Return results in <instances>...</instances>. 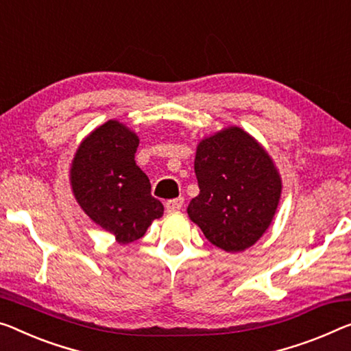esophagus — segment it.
<instances>
[{"instance_id": "obj_1", "label": "esophagus", "mask_w": 351, "mask_h": 351, "mask_svg": "<svg viewBox=\"0 0 351 351\" xmlns=\"http://www.w3.org/2000/svg\"><path fill=\"white\" fill-rule=\"evenodd\" d=\"M166 212L172 213V212H179V210L183 207V197H177V199H171V201L166 202Z\"/></svg>"}]
</instances>
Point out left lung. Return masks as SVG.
<instances>
[{
	"mask_svg": "<svg viewBox=\"0 0 351 351\" xmlns=\"http://www.w3.org/2000/svg\"><path fill=\"white\" fill-rule=\"evenodd\" d=\"M194 172L199 194L186 212L210 243L241 252L265 234L281 201L282 179L267 149L243 128L202 138Z\"/></svg>",
	"mask_w": 351,
	"mask_h": 351,
	"instance_id": "obj_1",
	"label": "left lung"
}]
</instances>
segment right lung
Returning a JSON list of instances; mask_svg holds the SVG:
<instances>
[{"mask_svg": "<svg viewBox=\"0 0 351 351\" xmlns=\"http://www.w3.org/2000/svg\"><path fill=\"white\" fill-rule=\"evenodd\" d=\"M139 136L121 121L94 128L73 155L70 186L78 206L119 245L141 239L165 208L134 163Z\"/></svg>", "mask_w": 351, "mask_h": 351, "instance_id": "right-lung-1", "label": "right lung"}]
</instances>
